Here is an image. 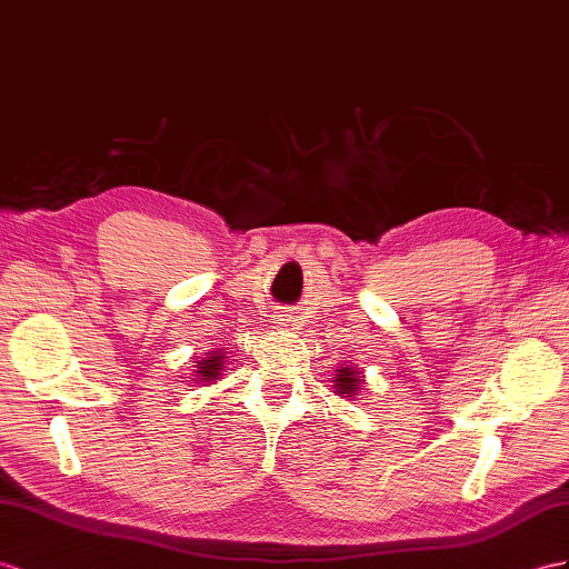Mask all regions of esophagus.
<instances>
[{
  "instance_id": "esophagus-1",
  "label": "esophagus",
  "mask_w": 569,
  "mask_h": 569,
  "mask_svg": "<svg viewBox=\"0 0 569 569\" xmlns=\"http://www.w3.org/2000/svg\"><path fill=\"white\" fill-rule=\"evenodd\" d=\"M273 319H276V325H279V327H283V325H288V322H290L286 312H276V315H273Z\"/></svg>"
}]
</instances>
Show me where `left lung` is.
Masks as SVG:
<instances>
[{
    "label": "left lung",
    "instance_id": "left-lung-1",
    "mask_svg": "<svg viewBox=\"0 0 569 569\" xmlns=\"http://www.w3.org/2000/svg\"><path fill=\"white\" fill-rule=\"evenodd\" d=\"M362 385H366V375H362V368L351 366V362H341L337 377L331 380L333 387V395L346 399V401H353L360 397Z\"/></svg>",
    "mask_w": 569,
    "mask_h": 569
}]
</instances>
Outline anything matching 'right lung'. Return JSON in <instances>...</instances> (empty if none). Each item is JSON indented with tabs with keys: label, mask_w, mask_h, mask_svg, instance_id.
Segmentation results:
<instances>
[{
	"label": "right lung",
	"mask_w": 569,
	"mask_h": 569,
	"mask_svg": "<svg viewBox=\"0 0 569 569\" xmlns=\"http://www.w3.org/2000/svg\"><path fill=\"white\" fill-rule=\"evenodd\" d=\"M226 351H221V348H216V351H209L207 358L197 360V370L192 375V382L194 385H201V387H209L213 382L221 380L223 375V368H226Z\"/></svg>",
	"instance_id": "1"
}]
</instances>
